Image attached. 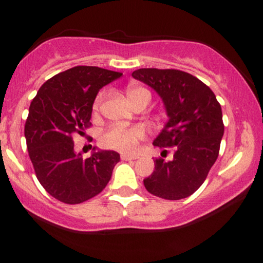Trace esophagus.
Segmentation results:
<instances>
[{
  "label": "esophagus",
  "instance_id": "1",
  "mask_svg": "<svg viewBox=\"0 0 263 263\" xmlns=\"http://www.w3.org/2000/svg\"><path fill=\"white\" fill-rule=\"evenodd\" d=\"M137 158H140L138 155H128V153H121L122 161H131V159H137Z\"/></svg>",
  "mask_w": 263,
  "mask_h": 263
}]
</instances>
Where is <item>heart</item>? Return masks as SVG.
Returning a JSON list of instances; mask_svg holds the SVG:
<instances>
[{"mask_svg":"<svg viewBox=\"0 0 263 263\" xmlns=\"http://www.w3.org/2000/svg\"><path fill=\"white\" fill-rule=\"evenodd\" d=\"M127 96L129 101L135 104L142 96H148L151 99L149 92L146 89L140 86H129L127 89ZM102 100V93L98 96L95 104H93V110H98ZM144 137L143 128L140 126H132V127H125V126H114L108 128L106 132L101 135L100 143L106 148L117 149L121 152H132L137 147L138 141Z\"/></svg>","mask_w":263,"mask_h":263,"instance_id":"b5f03b06","label":"heart"}]
</instances>
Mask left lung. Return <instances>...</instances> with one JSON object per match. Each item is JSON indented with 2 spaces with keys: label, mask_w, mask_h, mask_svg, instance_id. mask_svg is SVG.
I'll list each match as a JSON object with an SVG mask.
<instances>
[{
  "label": "left lung",
  "mask_w": 263,
  "mask_h": 263,
  "mask_svg": "<svg viewBox=\"0 0 263 263\" xmlns=\"http://www.w3.org/2000/svg\"><path fill=\"white\" fill-rule=\"evenodd\" d=\"M162 99L168 121L153 146L173 147V159L155 161L143 184L156 197L179 200L197 192L219 156L224 136L221 106L203 81L176 69H138L132 73Z\"/></svg>",
  "instance_id": "8db88e82"
}]
</instances>
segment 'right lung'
Returning <instances> with one entry per match:
<instances>
[{
	"mask_svg": "<svg viewBox=\"0 0 263 263\" xmlns=\"http://www.w3.org/2000/svg\"><path fill=\"white\" fill-rule=\"evenodd\" d=\"M121 73L98 66H74L47 80L29 106L25 126L29 158L42 186L66 204L89 200L107 185L120 161L115 151L93 147L83 158L73 136L90 127L99 90Z\"/></svg>",
	"mask_w": 263,
	"mask_h": 263,
	"instance_id": "1",
	"label": "right lung"
}]
</instances>
